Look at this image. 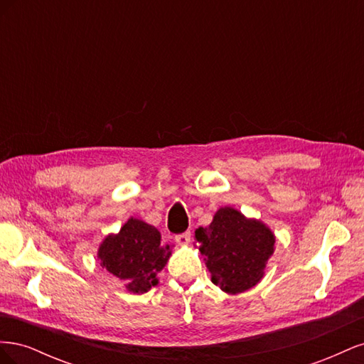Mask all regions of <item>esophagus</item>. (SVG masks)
I'll list each match as a JSON object with an SVG mask.
<instances>
[{
	"label": "esophagus",
	"instance_id": "esophagus-1",
	"mask_svg": "<svg viewBox=\"0 0 364 364\" xmlns=\"http://www.w3.org/2000/svg\"><path fill=\"white\" fill-rule=\"evenodd\" d=\"M174 240H176V243H178L179 246L190 245V241H191V232H190V230H186V232H183V234L176 235Z\"/></svg>",
	"mask_w": 364,
	"mask_h": 364
}]
</instances>
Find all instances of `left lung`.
Masks as SVG:
<instances>
[{
  "instance_id": "1",
  "label": "left lung",
  "mask_w": 364,
  "mask_h": 364,
  "mask_svg": "<svg viewBox=\"0 0 364 364\" xmlns=\"http://www.w3.org/2000/svg\"><path fill=\"white\" fill-rule=\"evenodd\" d=\"M194 238L199 241L211 281L228 294L255 287L277 241L261 220L247 218L230 206L220 208L211 225L196 229Z\"/></svg>"
}]
</instances>
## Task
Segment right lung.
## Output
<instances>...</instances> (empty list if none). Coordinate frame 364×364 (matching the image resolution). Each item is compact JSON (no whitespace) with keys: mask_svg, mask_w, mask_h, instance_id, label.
Returning a JSON list of instances; mask_svg holds the SVG:
<instances>
[{"mask_svg":"<svg viewBox=\"0 0 364 364\" xmlns=\"http://www.w3.org/2000/svg\"><path fill=\"white\" fill-rule=\"evenodd\" d=\"M171 255L161 232L139 218L130 217L118 234H109L97 252L100 266L124 282L127 291L147 293L159 282L158 273Z\"/></svg>","mask_w":364,"mask_h":364,"instance_id":"1","label":"right lung"}]
</instances>
